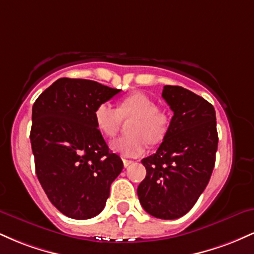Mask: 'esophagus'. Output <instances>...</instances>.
Instances as JSON below:
<instances>
[{"label":"esophagus","instance_id":"34e87169","mask_svg":"<svg viewBox=\"0 0 254 254\" xmlns=\"http://www.w3.org/2000/svg\"><path fill=\"white\" fill-rule=\"evenodd\" d=\"M132 160H127V159H123V164H124V167H127V166H130L132 164Z\"/></svg>","mask_w":254,"mask_h":254}]
</instances>
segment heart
Masks as SVG:
<instances>
[{"mask_svg": "<svg viewBox=\"0 0 254 254\" xmlns=\"http://www.w3.org/2000/svg\"><path fill=\"white\" fill-rule=\"evenodd\" d=\"M130 118H132L127 127L130 135L119 137L111 143L112 150L124 156L142 155L148 143H161L170 130V116L159 110L155 101L143 93H132L122 99L117 109L109 103H101L94 110L95 127L107 137L117 133L122 119Z\"/></svg>", "mask_w": 254, "mask_h": 254, "instance_id": "1", "label": "heart"}]
</instances>
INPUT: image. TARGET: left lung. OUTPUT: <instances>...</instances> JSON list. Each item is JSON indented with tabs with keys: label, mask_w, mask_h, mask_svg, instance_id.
I'll use <instances>...</instances> for the list:
<instances>
[{
	"label": "left lung",
	"mask_w": 254,
	"mask_h": 254,
	"mask_svg": "<svg viewBox=\"0 0 254 254\" xmlns=\"http://www.w3.org/2000/svg\"><path fill=\"white\" fill-rule=\"evenodd\" d=\"M162 98L173 117L156 153L141 161L147 176L137 194L151 216L174 220L191 210L210 180L218 143L216 113L205 99L179 86H165Z\"/></svg>",
	"instance_id": "obj_1"
}]
</instances>
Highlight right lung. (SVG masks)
<instances>
[{"label":"right lung","instance_id":"obj_1","mask_svg":"<svg viewBox=\"0 0 254 254\" xmlns=\"http://www.w3.org/2000/svg\"><path fill=\"white\" fill-rule=\"evenodd\" d=\"M121 92L83 78H58L32 107L36 173L50 202L65 216L100 214L123 161L95 127L94 110Z\"/></svg>","mask_w":254,"mask_h":254}]
</instances>
